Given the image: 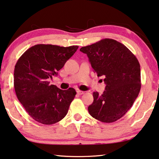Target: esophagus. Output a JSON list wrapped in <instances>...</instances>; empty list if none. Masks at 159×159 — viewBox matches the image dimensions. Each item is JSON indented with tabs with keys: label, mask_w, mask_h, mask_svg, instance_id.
I'll list each match as a JSON object with an SVG mask.
<instances>
[{
	"label": "esophagus",
	"mask_w": 159,
	"mask_h": 159,
	"mask_svg": "<svg viewBox=\"0 0 159 159\" xmlns=\"http://www.w3.org/2000/svg\"><path fill=\"white\" fill-rule=\"evenodd\" d=\"M77 94H78V95H83V94H84V92H83V91L78 90H77Z\"/></svg>",
	"instance_id": "34e87169"
}]
</instances>
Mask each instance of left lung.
I'll use <instances>...</instances> for the list:
<instances>
[{
	"mask_svg": "<svg viewBox=\"0 0 159 159\" xmlns=\"http://www.w3.org/2000/svg\"><path fill=\"white\" fill-rule=\"evenodd\" d=\"M80 51L87 55L98 76L106 84L102 95L93 93L90 116L104 123L116 121L125 114L141 88L140 65L131 51L114 39H104Z\"/></svg>",
	"mask_w": 159,
	"mask_h": 159,
	"instance_id": "8db88e82",
	"label": "left lung"
}]
</instances>
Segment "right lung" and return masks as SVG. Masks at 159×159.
<instances>
[{
    "label": "right lung",
    "mask_w": 159,
    "mask_h": 159,
    "mask_svg": "<svg viewBox=\"0 0 159 159\" xmlns=\"http://www.w3.org/2000/svg\"><path fill=\"white\" fill-rule=\"evenodd\" d=\"M79 46L39 44L26 51L16 63L14 86L26 111L37 122L52 125L65 117L76 92L61 90L49 80L76 52Z\"/></svg>",
    "instance_id": "right-lung-1"
}]
</instances>
